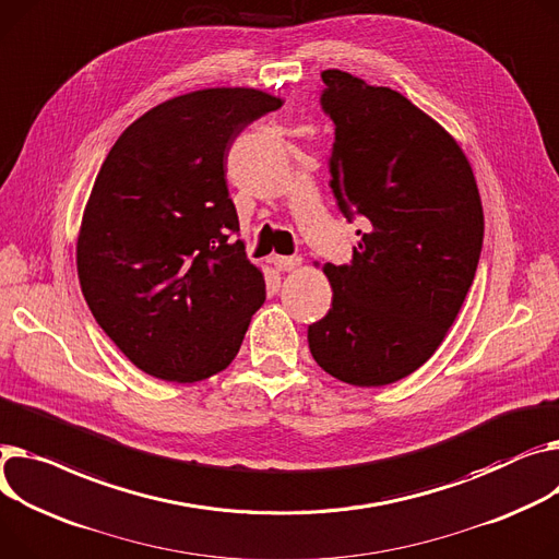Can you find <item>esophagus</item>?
I'll return each mask as SVG.
<instances>
[{
  "label": "esophagus",
  "instance_id": "esophagus-1",
  "mask_svg": "<svg viewBox=\"0 0 559 559\" xmlns=\"http://www.w3.org/2000/svg\"><path fill=\"white\" fill-rule=\"evenodd\" d=\"M274 265L281 270V272H292L301 265V255H278L274 260Z\"/></svg>",
  "mask_w": 559,
  "mask_h": 559
}]
</instances>
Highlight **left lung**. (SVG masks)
I'll use <instances>...</instances> for the list:
<instances>
[{"label": "left lung", "instance_id": "left-lung-1", "mask_svg": "<svg viewBox=\"0 0 559 559\" xmlns=\"http://www.w3.org/2000/svg\"><path fill=\"white\" fill-rule=\"evenodd\" d=\"M321 79L332 193L368 229L348 265H323L332 306L308 344L332 378L384 386L418 370L459 317L483 245L480 195L456 139L412 100L340 69Z\"/></svg>", "mask_w": 559, "mask_h": 559}]
</instances>
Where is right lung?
Returning a JSON list of instances; mask_svg holds the SVG:
<instances>
[{
    "label": "right lung",
    "mask_w": 559,
    "mask_h": 559,
    "mask_svg": "<svg viewBox=\"0 0 559 559\" xmlns=\"http://www.w3.org/2000/svg\"><path fill=\"white\" fill-rule=\"evenodd\" d=\"M281 105L253 87L189 92L147 109L107 153L76 267L94 319L143 373L191 384L238 355L265 278L236 240L225 159Z\"/></svg>",
    "instance_id": "add662e5"
}]
</instances>
